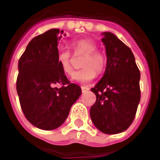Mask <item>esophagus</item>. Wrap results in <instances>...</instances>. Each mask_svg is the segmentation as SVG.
<instances>
[{
  "mask_svg": "<svg viewBox=\"0 0 160 160\" xmlns=\"http://www.w3.org/2000/svg\"><path fill=\"white\" fill-rule=\"evenodd\" d=\"M89 90H90V88L87 87V86H82V87H81V90H82L83 93L87 92Z\"/></svg>",
  "mask_w": 160,
  "mask_h": 160,
  "instance_id": "34e87169",
  "label": "esophagus"
}]
</instances>
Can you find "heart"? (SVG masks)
I'll return each mask as SVG.
<instances>
[{
	"mask_svg": "<svg viewBox=\"0 0 160 160\" xmlns=\"http://www.w3.org/2000/svg\"><path fill=\"white\" fill-rule=\"evenodd\" d=\"M75 53L85 54L81 61L82 69L74 72L72 79L75 81L85 84L95 77L96 73L101 74L106 67V57L101 51H96V44L90 39H80L71 44ZM58 63L63 72L70 75L73 67L71 53L66 49H62L57 55Z\"/></svg>",
	"mask_w": 160,
	"mask_h": 160,
	"instance_id": "b5f03b06",
	"label": "heart"
}]
</instances>
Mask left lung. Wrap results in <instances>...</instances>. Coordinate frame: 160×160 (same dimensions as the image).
I'll use <instances>...</instances> for the list:
<instances>
[{"mask_svg": "<svg viewBox=\"0 0 160 160\" xmlns=\"http://www.w3.org/2000/svg\"><path fill=\"white\" fill-rule=\"evenodd\" d=\"M107 65L101 80L91 88L96 101L91 120L107 134L126 130L134 120L140 100V72L131 50L111 32H104Z\"/></svg>", "mask_w": 160, "mask_h": 160, "instance_id": "8db88e82", "label": "left lung"}]
</instances>
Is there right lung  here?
<instances>
[{"mask_svg":"<svg viewBox=\"0 0 160 160\" xmlns=\"http://www.w3.org/2000/svg\"><path fill=\"white\" fill-rule=\"evenodd\" d=\"M64 31L51 29L34 37L18 62L16 90L22 111L31 124L44 130L57 129L81 95L58 63V43ZM60 83L62 87L55 85Z\"/></svg>","mask_w":160,"mask_h":160,"instance_id":"obj_1","label":"right lung"}]
</instances>
